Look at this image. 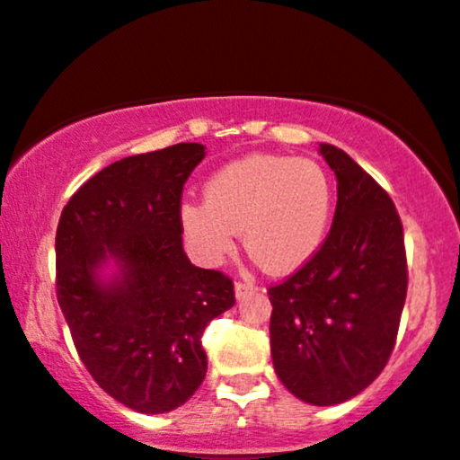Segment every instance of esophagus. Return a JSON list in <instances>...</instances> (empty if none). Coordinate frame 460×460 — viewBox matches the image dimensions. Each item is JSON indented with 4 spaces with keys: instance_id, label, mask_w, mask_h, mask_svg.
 I'll use <instances>...</instances> for the list:
<instances>
[{
    "instance_id": "1",
    "label": "esophagus",
    "mask_w": 460,
    "mask_h": 460,
    "mask_svg": "<svg viewBox=\"0 0 460 460\" xmlns=\"http://www.w3.org/2000/svg\"><path fill=\"white\" fill-rule=\"evenodd\" d=\"M252 292H257V285L252 281H248V279H240V281H235V296L237 298H244Z\"/></svg>"
}]
</instances>
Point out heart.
<instances>
[{
    "label": "heart",
    "mask_w": 460,
    "mask_h": 460,
    "mask_svg": "<svg viewBox=\"0 0 460 460\" xmlns=\"http://www.w3.org/2000/svg\"><path fill=\"white\" fill-rule=\"evenodd\" d=\"M332 209L331 179L318 162L292 155L242 157L205 186V203H186L181 225L205 263L234 252L237 231L270 272L285 274L318 252Z\"/></svg>",
    "instance_id": "obj_1"
}]
</instances>
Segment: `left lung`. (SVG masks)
I'll return each instance as SVG.
<instances>
[{
  "instance_id": "obj_1",
  "label": "left lung",
  "mask_w": 460,
  "mask_h": 460,
  "mask_svg": "<svg viewBox=\"0 0 460 460\" xmlns=\"http://www.w3.org/2000/svg\"><path fill=\"white\" fill-rule=\"evenodd\" d=\"M320 153L337 177L331 231L268 296L277 376L305 402L331 406L361 394L387 366L409 268L392 197L348 153L332 145Z\"/></svg>"
}]
</instances>
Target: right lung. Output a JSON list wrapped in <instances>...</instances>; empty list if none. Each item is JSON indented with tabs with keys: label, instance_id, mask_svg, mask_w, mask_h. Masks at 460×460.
I'll return each instance as SVG.
<instances>
[{
	"label": "right lung",
	"instance_id": "1",
	"mask_svg": "<svg viewBox=\"0 0 460 460\" xmlns=\"http://www.w3.org/2000/svg\"><path fill=\"white\" fill-rule=\"evenodd\" d=\"M205 146L179 142L125 157L68 199L56 231V294L82 363L105 394L138 413H168L208 372L200 337L235 305L234 281L190 263L181 194ZM116 256L124 277L93 270Z\"/></svg>",
	"mask_w": 460,
	"mask_h": 460
}]
</instances>
